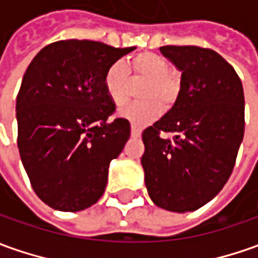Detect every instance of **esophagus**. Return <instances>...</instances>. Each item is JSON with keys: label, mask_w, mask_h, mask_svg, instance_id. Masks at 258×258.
I'll return each instance as SVG.
<instances>
[{"label": "esophagus", "mask_w": 258, "mask_h": 258, "mask_svg": "<svg viewBox=\"0 0 258 258\" xmlns=\"http://www.w3.org/2000/svg\"><path fill=\"white\" fill-rule=\"evenodd\" d=\"M131 136L133 137H140L141 136V128L136 125V124H131Z\"/></svg>", "instance_id": "obj_1"}]
</instances>
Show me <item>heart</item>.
<instances>
[{
  "label": "heart",
  "instance_id": "heart-1",
  "mask_svg": "<svg viewBox=\"0 0 258 258\" xmlns=\"http://www.w3.org/2000/svg\"><path fill=\"white\" fill-rule=\"evenodd\" d=\"M143 80L138 97L143 101L133 103L121 110V115L137 125L154 120L159 113V106L168 110L175 104L182 89L180 72L169 68L164 56L155 52H140L125 64L113 63L104 75V90L108 99L117 107L128 100L130 81Z\"/></svg>",
  "mask_w": 258,
  "mask_h": 258
}]
</instances>
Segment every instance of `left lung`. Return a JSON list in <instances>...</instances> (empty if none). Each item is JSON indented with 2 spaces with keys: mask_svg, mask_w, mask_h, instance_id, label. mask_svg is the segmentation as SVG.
Instances as JSON below:
<instances>
[{
  "mask_svg": "<svg viewBox=\"0 0 258 258\" xmlns=\"http://www.w3.org/2000/svg\"><path fill=\"white\" fill-rule=\"evenodd\" d=\"M159 50L182 72V89L172 108L143 131L145 186L159 208L192 212L232 175L244 136L243 85L212 49L168 45Z\"/></svg>",
  "mask_w": 258,
  "mask_h": 258,
  "instance_id": "left-lung-1",
  "label": "left lung"
}]
</instances>
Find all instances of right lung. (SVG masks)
<instances>
[{"label":"right lung","mask_w":258,"mask_h":258,"mask_svg":"<svg viewBox=\"0 0 258 258\" xmlns=\"http://www.w3.org/2000/svg\"><path fill=\"white\" fill-rule=\"evenodd\" d=\"M136 46L89 39L50 43L32 59L18 96V150L32 189L56 210L79 212L104 194L108 165L130 138L114 114L106 70Z\"/></svg>","instance_id":"obj_1"}]
</instances>
